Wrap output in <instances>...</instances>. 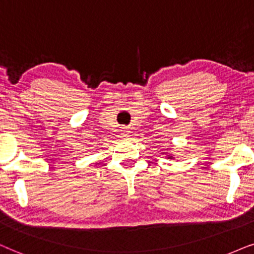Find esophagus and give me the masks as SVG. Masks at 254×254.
Returning <instances> with one entry per match:
<instances>
[{
    "mask_svg": "<svg viewBox=\"0 0 254 254\" xmlns=\"http://www.w3.org/2000/svg\"><path fill=\"white\" fill-rule=\"evenodd\" d=\"M121 136L122 137H129L130 136V131L127 130V127H122V129H121Z\"/></svg>",
    "mask_w": 254,
    "mask_h": 254,
    "instance_id": "obj_1",
    "label": "esophagus"
}]
</instances>
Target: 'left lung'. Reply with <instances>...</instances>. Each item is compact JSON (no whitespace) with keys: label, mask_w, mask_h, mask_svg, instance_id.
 <instances>
[{"label":"left lung","mask_w":254,"mask_h":254,"mask_svg":"<svg viewBox=\"0 0 254 254\" xmlns=\"http://www.w3.org/2000/svg\"><path fill=\"white\" fill-rule=\"evenodd\" d=\"M168 158H171V157H168Z\"/></svg>","instance_id":"obj_1"}]
</instances>
